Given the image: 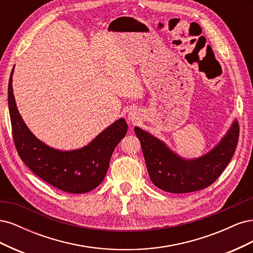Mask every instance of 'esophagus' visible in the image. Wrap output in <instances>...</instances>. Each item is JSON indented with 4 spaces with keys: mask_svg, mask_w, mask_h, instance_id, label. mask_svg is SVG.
Here are the masks:
<instances>
[{
    "mask_svg": "<svg viewBox=\"0 0 253 253\" xmlns=\"http://www.w3.org/2000/svg\"><path fill=\"white\" fill-rule=\"evenodd\" d=\"M139 117H140V114H139V111L137 110H131L128 112V115H127V119L129 121H132L133 124H136L137 121L139 120Z\"/></svg>",
    "mask_w": 253,
    "mask_h": 253,
    "instance_id": "esophagus-1",
    "label": "esophagus"
}]
</instances>
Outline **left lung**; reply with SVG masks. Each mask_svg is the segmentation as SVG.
Segmentation results:
<instances>
[{
  "label": "left lung",
  "instance_id": "1",
  "mask_svg": "<svg viewBox=\"0 0 253 253\" xmlns=\"http://www.w3.org/2000/svg\"><path fill=\"white\" fill-rule=\"evenodd\" d=\"M134 131L140 141L152 182L166 192L189 193L209 187L223 173L235 152L240 126L233 121L215 148L195 159L181 158L165 142L138 126Z\"/></svg>",
  "mask_w": 253,
  "mask_h": 253
}]
</instances>
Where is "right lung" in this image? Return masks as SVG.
Returning a JSON list of instances; mask_svg holds the SVG:
<instances>
[{"mask_svg": "<svg viewBox=\"0 0 253 253\" xmlns=\"http://www.w3.org/2000/svg\"><path fill=\"white\" fill-rule=\"evenodd\" d=\"M8 83V108L13 141L18 154L30 170L49 185L68 193H86L102 182L111 156L127 131L124 118L115 121L85 147L73 151L52 149L29 131L18 111Z\"/></svg>", "mask_w": 253, "mask_h": 253, "instance_id": "1", "label": "right lung"}]
</instances>
